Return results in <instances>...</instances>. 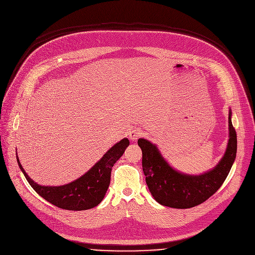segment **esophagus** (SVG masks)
<instances>
[{
	"label": "esophagus",
	"mask_w": 255,
	"mask_h": 255,
	"mask_svg": "<svg viewBox=\"0 0 255 255\" xmlns=\"http://www.w3.org/2000/svg\"><path fill=\"white\" fill-rule=\"evenodd\" d=\"M142 135V131L139 128H133L129 131V138L134 141L136 140L138 137H140Z\"/></svg>",
	"instance_id": "34e87169"
}]
</instances>
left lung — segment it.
<instances>
[{"instance_id": "left-lung-1", "label": "left lung", "mask_w": 255, "mask_h": 255, "mask_svg": "<svg viewBox=\"0 0 255 255\" xmlns=\"http://www.w3.org/2000/svg\"><path fill=\"white\" fill-rule=\"evenodd\" d=\"M137 144L142 152V171L152 197L160 204L176 209H188L205 202L222 186L236 158L237 135L229 113V140L224 157L211 171L199 176L177 172L161 156L159 149L146 139Z\"/></svg>"}]
</instances>
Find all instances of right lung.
<instances>
[{
    "instance_id": "obj_1",
    "label": "right lung",
    "mask_w": 255,
    "mask_h": 255,
    "mask_svg": "<svg viewBox=\"0 0 255 255\" xmlns=\"http://www.w3.org/2000/svg\"><path fill=\"white\" fill-rule=\"evenodd\" d=\"M129 144L128 138H123L116 143L86 174L67 185L58 187L40 186L36 184L24 171L17 161L21 171L31 187L42 198L58 208L72 211H82L97 206L103 201L110 183L112 168L123 156Z\"/></svg>"
}]
</instances>
